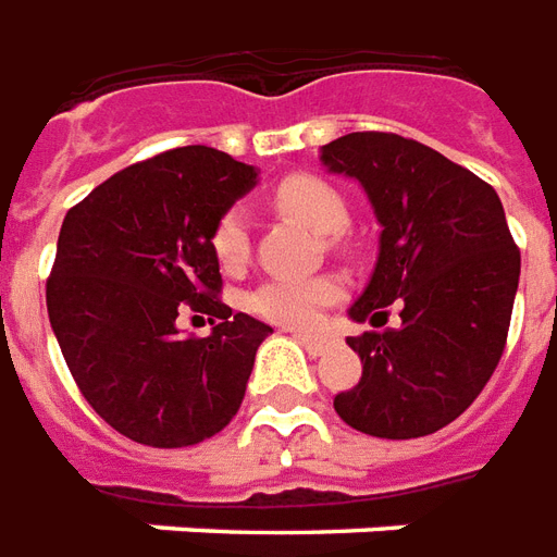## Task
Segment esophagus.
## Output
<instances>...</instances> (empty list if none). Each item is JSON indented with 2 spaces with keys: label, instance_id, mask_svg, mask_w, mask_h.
I'll use <instances>...</instances> for the list:
<instances>
[{
  "label": "esophagus",
  "instance_id": "esophagus-1",
  "mask_svg": "<svg viewBox=\"0 0 557 557\" xmlns=\"http://www.w3.org/2000/svg\"><path fill=\"white\" fill-rule=\"evenodd\" d=\"M294 338H297L302 348L309 350L311 357H321V354H326L330 350V338L326 335H314V333H294Z\"/></svg>",
  "mask_w": 557,
  "mask_h": 557
}]
</instances>
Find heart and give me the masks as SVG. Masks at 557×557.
I'll use <instances>...</instances> for the list:
<instances>
[{"label": "heart", "mask_w": 557, "mask_h": 557, "mask_svg": "<svg viewBox=\"0 0 557 557\" xmlns=\"http://www.w3.org/2000/svg\"><path fill=\"white\" fill-rule=\"evenodd\" d=\"M275 207L290 212L294 219L306 222L321 234H338L348 224V207L333 185L311 176V173H290L272 191ZM212 255L224 270H236L248 260L251 243H248V224L243 209H227L219 215V222L209 236ZM342 299V282L333 275H282L263 282L258 290L248 294V311L258 318L282 326H311L321 318L326 306Z\"/></svg>", "instance_id": "obj_1"}]
</instances>
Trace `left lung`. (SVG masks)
Masks as SVG:
<instances>
[{
    "label": "left lung",
    "mask_w": 557,
    "mask_h": 557,
    "mask_svg": "<svg viewBox=\"0 0 557 557\" xmlns=\"http://www.w3.org/2000/svg\"><path fill=\"white\" fill-rule=\"evenodd\" d=\"M321 161L360 180L384 227L350 318L374 323L401 306L398 326L348 338L362 377L335 396V413L374 437L432 435L471 408L507 345L522 258L500 197L432 146L389 132L345 134Z\"/></svg>",
    "instance_id": "left-lung-1"
}]
</instances>
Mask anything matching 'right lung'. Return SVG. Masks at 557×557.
<instances>
[{"label": "right lung", "mask_w": 557, "mask_h": 557, "mask_svg": "<svg viewBox=\"0 0 557 557\" xmlns=\"http://www.w3.org/2000/svg\"><path fill=\"white\" fill-rule=\"evenodd\" d=\"M255 180L227 152L180 146L113 173L62 222L50 326L92 411L144 447L200 444L243 405L272 326L224 306L209 236ZM188 308L220 318L207 339L175 330Z\"/></svg>", "instance_id": "1"}]
</instances>
